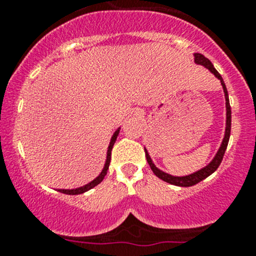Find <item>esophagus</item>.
<instances>
[{
    "instance_id": "34e87169",
    "label": "esophagus",
    "mask_w": 256,
    "mask_h": 256,
    "mask_svg": "<svg viewBox=\"0 0 256 256\" xmlns=\"http://www.w3.org/2000/svg\"><path fill=\"white\" fill-rule=\"evenodd\" d=\"M138 116H141V114H140V112H138Z\"/></svg>"
}]
</instances>
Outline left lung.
I'll return each instance as SVG.
<instances>
[{
	"instance_id": "obj_1",
	"label": "left lung",
	"mask_w": 256,
	"mask_h": 256,
	"mask_svg": "<svg viewBox=\"0 0 256 256\" xmlns=\"http://www.w3.org/2000/svg\"><path fill=\"white\" fill-rule=\"evenodd\" d=\"M194 62L197 64H200V66H204L206 68H208L209 70H210L212 73H213L214 76H216V78L220 80L222 85H223L224 94H226V135H224L223 142H222L220 148H219V151L216 152V157H214V158H213V161H212L210 164H208V166H206L204 168L200 170V171L194 172V174H190V176L174 177V176H171V174H164V172L160 171V170L157 168V167L154 166V164H152L151 157H150V154H147V151H146V150H144V154H146V160H147V162H148L150 167H151L152 172H154V174H156L157 177L161 178L162 180H164V182L171 183V184H174V186H180V187H190V186L197 184V183H200V180H204V178H207L208 176H210V174H213V172L216 171V168H218L219 164H220L222 160H223L224 154H226V146H228L229 138H230L232 110H230V104H229L228 92H226V84H224V80H223V78H222L220 74H219L218 72H216V69L214 68L213 64L210 63V60H209L208 58H206V56H203V54L194 53Z\"/></svg>"
}]
</instances>
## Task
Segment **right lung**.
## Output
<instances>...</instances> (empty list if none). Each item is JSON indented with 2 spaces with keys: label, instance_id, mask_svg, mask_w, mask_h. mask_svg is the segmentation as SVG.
I'll use <instances>...</instances> for the list:
<instances>
[{
  "label": "right lung",
  "instance_id": "right-lung-1",
  "mask_svg": "<svg viewBox=\"0 0 256 256\" xmlns=\"http://www.w3.org/2000/svg\"><path fill=\"white\" fill-rule=\"evenodd\" d=\"M118 131H120V128L115 131V134H114L112 138V141H110L109 148H108L106 162H105L104 170H102V174H100L99 176L95 178L94 180H92V182L88 183V184L82 186V187L76 188V190H58L59 192L64 193V194H72V196H74V194H82V193H84V192H86V190H92V188H94L95 186H98L100 182H102V180H104V177L106 176V174H108V170H109L110 160H112V150L114 144H115V141H116V138H118Z\"/></svg>",
  "mask_w": 256,
  "mask_h": 256
}]
</instances>
